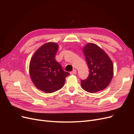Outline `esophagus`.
Listing matches in <instances>:
<instances>
[{
  "instance_id": "1",
  "label": "esophagus",
  "mask_w": 134,
  "mask_h": 134,
  "mask_svg": "<svg viewBox=\"0 0 134 134\" xmlns=\"http://www.w3.org/2000/svg\"><path fill=\"white\" fill-rule=\"evenodd\" d=\"M70 74H71V75H73V74H76V70H75V69H74L73 70H72V71H71L70 72Z\"/></svg>"
}]
</instances>
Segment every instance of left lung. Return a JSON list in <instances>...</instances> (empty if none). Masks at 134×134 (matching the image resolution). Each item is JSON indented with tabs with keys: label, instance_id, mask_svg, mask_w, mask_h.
I'll return each instance as SVG.
<instances>
[{
	"label": "left lung",
	"instance_id": "obj_1",
	"mask_svg": "<svg viewBox=\"0 0 134 134\" xmlns=\"http://www.w3.org/2000/svg\"><path fill=\"white\" fill-rule=\"evenodd\" d=\"M83 50L90 69V74L86 80H81L82 88L90 93L104 90L113 77L112 60L106 52L95 43H87Z\"/></svg>",
	"mask_w": 134,
	"mask_h": 134
}]
</instances>
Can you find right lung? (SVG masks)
Returning a JSON list of instances; mask_svg holds the SVG:
<instances>
[{"label":"right lung","instance_id":"add662e5","mask_svg":"<svg viewBox=\"0 0 134 134\" xmlns=\"http://www.w3.org/2000/svg\"><path fill=\"white\" fill-rule=\"evenodd\" d=\"M58 48L55 42L43 44L35 52L30 63L29 72L32 82L39 90L47 93L63 88L65 78L69 75L55 60Z\"/></svg>","mask_w":134,"mask_h":134}]
</instances>
